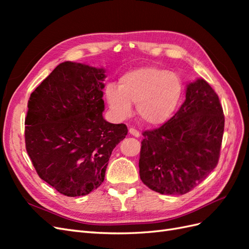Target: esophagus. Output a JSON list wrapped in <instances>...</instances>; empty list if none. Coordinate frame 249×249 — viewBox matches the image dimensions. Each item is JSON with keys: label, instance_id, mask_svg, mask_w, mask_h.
I'll return each mask as SVG.
<instances>
[{"label": "esophagus", "instance_id": "34e87169", "mask_svg": "<svg viewBox=\"0 0 249 249\" xmlns=\"http://www.w3.org/2000/svg\"><path fill=\"white\" fill-rule=\"evenodd\" d=\"M129 133L131 135H133V136H135V137H139L140 136V132L138 130H136V129H134V127H130Z\"/></svg>", "mask_w": 249, "mask_h": 249}]
</instances>
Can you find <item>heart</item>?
I'll list each match as a JSON object with an SVG mask.
<instances>
[{"label":"heart","mask_w":249,"mask_h":249,"mask_svg":"<svg viewBox=\"0 0 249 249\" xmlns=\"http://www.w3.org/2000/svg\"><path fill=\"white\" fill-rule=\"evenodd\" d=\"M105 95L115 118L122 120L136 111L143 123L160 125L175 114L183 95V84L178 74L157 66H144L125 72L119 85L109 83Z\"/></svg>","instance_id":"b5f03b06"}]
</instances>
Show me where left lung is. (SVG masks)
<instances>
[{"label":"left lung","mask_w":249,"mask_h":249,"mask_svg":"<svg viewBox=\"0 0 249 249\" xmlns=\"http://www.w3.org/2000/svg\"><path fill=\"white\" fill-rule=\"evenodd\" d=\"M223 130V110L214 89L202 79L190 83L176 114L160 127L142 132V183L161 194L190 192L217 166Z\"/></svg>","instance_id":"8db88e82"}]
</instances>
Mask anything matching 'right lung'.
<instances>
[{"label":"right lung","instance_id":"1","mask_svg":"<svg viewBox=\"0 0 249 249\" xmlns=\"http://www.w3.org/2000/svg\"><path fill=\"white\" fill-rule=\"evenodd\" d=\"M105 71L59 64L30 95L25 118L27 153L41 179L65 196L99 188L124 124L103 118Z\"/></svg>","mask_w":249,"mask_h":249}]
</instances>
